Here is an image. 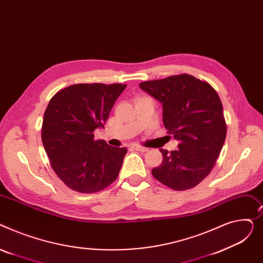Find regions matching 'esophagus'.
Instances as JSON below:
<instances>
[{
    "label": "esophagus",
    "instance_id": "34e87169",
    "mask_svg": "<svg viewBox=\"0 0 263 263\" xmlns=\"http://www.w3.org/2000/svg\"><path fill=\"white\" fill-rule=\"evenodd\" d=\"M133 148L138 151V152H146L147 151L146 147H143V146H140V145H133Z\"/></svg>",
    "mask_w": 263,
    "mask_h": 263
}]
</instances>
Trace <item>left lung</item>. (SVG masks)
I'll use <instances>...</instances> for the list:
<instances>
[{
    "mask_svg": "<svg viewBox=\"0 0 263 263\" xmlns=\"http://www.w3.org/2000/svg\"><path fill=\"white\" fill-rule=\"evenodd\" d=\"M140 88L162 104L163 124L179 142L152 174L164 186L188 190L202 181L217 161L226 138L223 105L207 82L189 74L143 82Z\"/></svg>",
    "mask_w": 263,
    "mask_h": 263,
    "instance_id": "8db88e82",
    "label": "left lung"
}]
</instances>
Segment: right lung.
Listing matches in <instances>:
<instances>
[{
  "label": "right lung",
  "mask_w": 263,
  "mask_h": 263,
  "mask_svg": "<svg viewBox=\"0 0 263 263\" xmlns=\"http://www.w3.org/2000/svg\"><path fill=\"white\" fill-rule=\"evenodd\" d=\"M125 88L122 84H76L58 91L46 107L42 143L51 166L70 189L95 193L117 179L127 149L95 140L93 132L104 127Z\"/></svg>",
  "instance_id": "1"
}]
</instances>
